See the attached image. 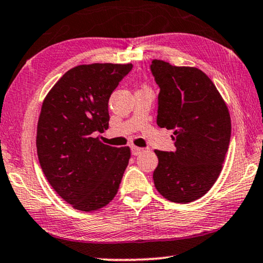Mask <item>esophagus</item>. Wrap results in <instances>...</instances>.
I'll return each instance as SVG.
<instances>
[{
	"label": "esophagus",
	"mask_w": 263,
	"mask_h": 263,
	"mask_svg": "<svg viewBox=\"0 0 263 263\" xmlns=\"http://www.w3.org/2000/svg\"><path fill=\"white\" fill-rule=\"evenodd\" d=\"M131 150H132V154H134L135 156H137V155H141V154L144 152V149L143 148H138V146H131Z\"/></svg>",
	"instance_id": "34e87169"
}]
</instances>
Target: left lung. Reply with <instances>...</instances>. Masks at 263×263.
I'll list each match as a JSON object with an SVG mask.
<instances>
[{
  "mask_svg": "<svg viewBox=\"0 0 263 263\" xmlns=\"http://www.w3.org/2000/svg\"><path fill=\"white\" fill-rule=\"evenodd\" d=\"M160 86L157 125L172 129L176 152L155 150L156 190L176 203L204 196L218 179L230 145L231 118L214 83L201 69L152 62Z\"/></svg>",
  "mask_w": 263,
  "mask_h": 263,
  "instance_id": "8db88e82",
  "label": "left lung"
}]
</instances>
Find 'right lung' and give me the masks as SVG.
<instances>
[{"label": "right lung", "instance_id": "right-lung-1", "mask_svg": "<svg viewBox=\"0 0 263 263\" xmlns=\"http://www.w3.org/2000/svg\"><path fill=\"white\" fill-rule=\"evenodd\" d=\"M131 64L76 66L45 96L37 125V154L45 178L74 209L93 212L115 197L131 157L128 146L103 144L108 101Z\"/></svg>", "mask_w": 263, "mask_h": 263}]
</instances>
